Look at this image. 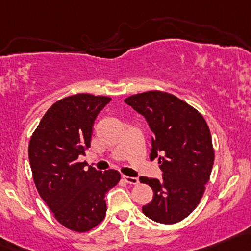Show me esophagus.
Here are the masks:
<instances>
[{
  "mask_svg": "<svg viewBox=\"0 0 251 251\" xmlns=\"http://www.w3.org/2000/svg\"><path fill=\"white\" fill-rule=\"evenodd\" d=\"M123 180L130 184H137L139 182L137 177H131V176H126V175H123Z\"/></svg>",
  "mask_w": 251,
  "mask_h": 251,
  "instance_id": "34e87169",
  "label": "esophagus"
}]
</instances>
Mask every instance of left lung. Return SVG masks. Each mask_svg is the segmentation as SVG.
<instances>
[{"label":"left lung","mask_w":251,"mask_h":251,"mask_svg":"<svg viewBox=\"0 0 251 251\" xmlns=\"http://www.w3.org/2000/svg\"><path fill=\"white\" fill-rule=\"evenodd\" d=\"M147 120L152 132L150 158H158L162 178L140 176L153 198L143 213L162 224H174L194 211L210 180L214 162L211 132L197 109L176 96L147 92L125 100Z\"/></svg>","instance_id":"8db88e82"}]
</instances>
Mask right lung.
Here are the masks:
<instances>
[{"label": "right lung", "instance_id": "obj_1", "mask_svg": "<svg viewBox=\"0 0 251 251\" xmlns=\"http://www.w3.org/2000/svg\"><path fill=\"white\" fill-rule=\"evenodd\" d=\"M111 98L77 94L52 104L33 133L28 158L41 199L62 225L85 232L106 216L104 195L120 180L114 169L99 172L78 162L90 147L98 114Z\"/></svg>", "mask_w": 251, "mask_h": 251}]
</instances>
